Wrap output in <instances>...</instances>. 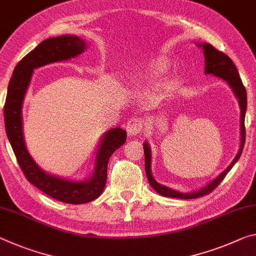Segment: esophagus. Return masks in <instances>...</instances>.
<instances>
[{
	"instance_id": "1",
	"label": "esophagus",
	"mask_w": 256,
	"mask_h": 256,
	"mask_svg": "<svg viewBox=\"0 0 256 256\" xmlns=\"http://www.w3.org/2000/svg\"><path fill=\"white\" fill-rule=\"evenodd\" d=\"M142 128H144V122H142L141 118H131L126 124V132L130 138L138 136V133L142 131Z\"/></svg>"
}]
</instances>
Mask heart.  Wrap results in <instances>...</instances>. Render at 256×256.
<instances>
[{"mask_svg": "<svg viewBox=\"0 0 256 256\" xmlns=\"http://www.w3.org/2000/svg\"><path fill=\"white\" fill-rule=\"evenodd\" d=\"M170 66V60L164 56H158V58H151L148 60L144 68V76H136L133 78L131 84L133 86H140L144 79H156V78L162 76L164 73L168 71ZM172 88V81H164V84L160 86V90L164 92H168Z\"/></svg>", "mask_w": 256, "mask_h": 256, "instance_id": "b5f03b06", "label": "heart"}]
</instances>
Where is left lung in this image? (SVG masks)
<instances>
[{"label":"left lung","instance_id":"left-lung-1","mask_svg":"<svg viewBox=\"0 0 256 256\" xmlns=\"http://www.w3.org/2000/svg\"><path fill=\"white\" fill-rule=\"evenodd\" d=\"M198 47H201L203 50V54H204V60H206V66H204V73L206 74H211L214 76H218L220 79H222L224 82H227L228 86H230L234 94L237 98L238 105L240 108V150H238L235 158L232 159L230 164L222 172L216 177L214 180L209 182L206 185L203 186L200 190H193V192L183 193L180 190H172L167 188V186L162 185L158 183L157 180L154 178L152 172H151V148L148 141H144V168H146V174L148 177V180L156 192L159 193L160 196H167V198H184V200H190V198H196L198 196H203L206 194L210 193L211 190H214L216 186L220 184L224 176L227 175V172L232 170L234 164L237 162V160L240 159L242 148H244L245 144V114H246V107H248V96H246V90L245 86H242V82L240 80V76L238 74V71L235 66V64L232 60L230 58H228L226 54L222 53V52L216 50L214 46L208 44V42H198L196 44Z\"/></svg>","mask_w":256,"mask_h":256}]
</instances>
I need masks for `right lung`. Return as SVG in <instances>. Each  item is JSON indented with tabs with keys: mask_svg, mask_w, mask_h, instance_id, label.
Returning a JSON list of instances; mask_svg holds the SVG:
<instances>
[{
	"mask_svg": "<svg viewBox=\"0 0 256 256\" xmlns=\"http://www.w3.org/2000/svg\"><path fill=\"white\" fill-rule=\"evenodd\" d=\"M88 47L84 38L62 34L42 40L16 64L8 86L4 105V124L10 144L28 182L55 200L82 204L100 196L106 186L107 164L110 156L126 141V131L114 128L102 134L99 141L92 175L84 180H73L48 174L34 162L24 136L22 105L34 70L47 64L64 62L81 55Z\"/></svg>",
	"mask_w": 256,
	"mask_h": 256,
	"instance_id": "1",
	"label": "right lung"
}]
</instances>
